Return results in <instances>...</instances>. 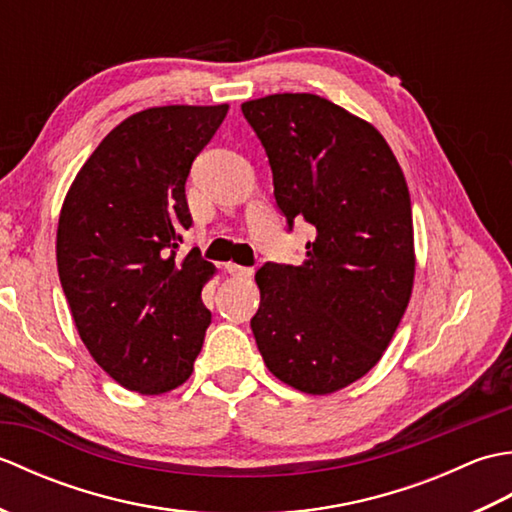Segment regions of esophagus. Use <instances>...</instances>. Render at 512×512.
I'll use <instances>...</instances> for the list:
<instances>
[{
    "label": "esophagus",
    "instance_id": "obj_1",
    "mask_svg": "<svg viewBox=\"0 0 512 512\" xmlns=\"http://www.w3.org/2000/svg\"><path fill=\"white\" fill-rule=\"evenodd\" d=\"M226 270H228V273H231L233 277H250V275H253V268L239 266V264H226Z\"/></svg>",
    "mask_w": 512,
    "mask_h": 512
}]
</instances>
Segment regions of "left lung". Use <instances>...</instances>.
<instances>
[{
	"instance_id": "8db88e82",
	"label": "left lung",
	"mask_w": 512,
	"mask_h": 512,
	"mask_svg": "<svg viewBox=\"0 0 512 512\" xmlns=\"http://www.w3.org/2000/svg\"><path fill=\"white\" fill-rule=\"evenodd\" d=\"M273 169L288 226H314L299 266L257 270L250 319L266 367L303 394H334L372 369L416 275L405 173L378 129L317 94L242 103Z\"/></svg>"
}]
</instances>
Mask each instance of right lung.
<instances>
[{"mask_svg": "<svg viewBox=\"0 0 512 512\" xmlns=\"http://www.w3.org/2000/svg\"><path fill=\"white\" fill-rule=\"evenodd\" d=\"M228 105H162L107 134L76 173L61 206L57 268L90 356L143 396L180 387L193 372L211 312L202 288L215 266L193 248L184 195L193 158Z\"/></svg>", "mask_w": 512, "mask_h": 512, "instance_id": "right-lung-1", "label": "right lung"}]
</instances>
